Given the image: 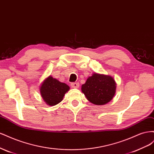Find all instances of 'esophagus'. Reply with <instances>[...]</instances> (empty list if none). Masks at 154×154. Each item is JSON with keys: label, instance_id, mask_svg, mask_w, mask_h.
I'll list each match as a JSON object with an SVG mask.
<instances>
[{"label": "esophagus", "instance_id": "esophagus-1", "mask_svg": "<svg viewBox=\"0 0 154 154\" xmlns=\"http://www.w3.org/2000/svg\"><path fill=\"white\" fill-rule=\"evenodd\" d=\"M71 85L72 88H78L79 87H80V84H79V83H78V82L72 83Z\"/></svg>", "mask_w": 154, "mask_h": 154}]
</instances>
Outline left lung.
Segmentation results:
<instances>
[{"label":"left lung","instance_id":"obj_1","mask_svg":"<svg viewBox=\"0 0 154 154\" xmlns=\"http://www.w3.org/2000/svg\"><path fill=\"white\" fill-rule=\"evenodd\" d=\"M116 83L113 77L93 73L82 85V91L91 103L96 105L108 103L116 94Z\"/></svg>","mask_w":154,"mask_h":154}]
</instances>
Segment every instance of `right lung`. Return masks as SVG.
Masks as SVG:
<instances>
[{
    "instance_id": "add662e5",
    "label": "right lung",
    "mask_w": 154,
    "mask_h": 154,
    "mask_svg": "<svg viewBox=\"0 0 154 154\" xmlns=\"http://www.w3.org/2000/svg\"><path fill=\"white\" fill-rule=\"evenodd\" d=\"M69 89L70 87L66 83L49 76L41 83L40 93L46 104L54 106L63 100L65 94Z\"/></svg>"
}]
</instances>
